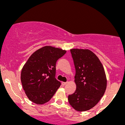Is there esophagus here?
<instances>
[{
	"instance_id": "34e87169",
	"label": "esophagus",
	"mask_w": 125,
	"mask_h": 125,
	"mask_svg": "<svg viewBox=\"0 0 125 125\" xmlns=\"http://www.w3.org/2000/svg\"><path fill=\"white\" fill-rule=\"evenodd\" d=\"M67 83V82H62V84L63 86H64V85H66V84Z\"/></svg>"
}]
</instances>
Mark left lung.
Masks as SVG:
<instances>
[{"label": "left lung", "instance_id": "obj_1", "mask_svg": "<svg viewBox=\"0 0 125 125\" xmlns=\"http://www.w3.org/2000/svg\"><path fill=\"white\" fill-rule=\"evenodd\" d=\"M71 52L76 70V89L68 96V101L76 110L86 111L94 107L105 92V72L99 58L90 50L73 49Z\"/></svg>", "mask_w": 125, "mask_h": 125}]
</instances>
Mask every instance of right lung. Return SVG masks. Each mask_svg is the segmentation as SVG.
Returning <instances> with one entry per match:
<instances>
[{
  "instance_id": "add662e5",
  "label": "right lung",
  "mask_w": 125,
  "mask_h": 125,
  "mask_svg": "<svg viewBox=\"0 0 125 125\" xmlns=\"http://www.w3.org/2000/svg\"><path fill=\"white\" fill-rule=\"evenodd\" d=\"M66 51L46 46L33 53L23 67L21 82L26 94L33 102H48L61 86L56 79V63Z\"/></svg>"
}]
</instances>
